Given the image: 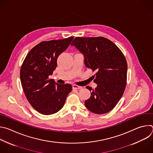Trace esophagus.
Returning <instances> with one entry per match:
<instances>
[{"label":"esophagus","instance_id":"obj_1","mask_svg":"<svg viewBox=\"0 0 153 153\" xmlns=\"http://www.w3.org/2000/svg\"><path fill=\"white\" fill-rule=\"evenodd\" d=\"M82 88V86H77L76 85H73V88L75 89V90H78V89H81Z\"/></svg>","mask_w":153,"mask_h":153}]
</instances>
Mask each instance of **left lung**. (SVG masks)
Returning <instances> with one entry per match:
<instances>
[{
	"label": "left lung",
	"mask_w": 153,
	"mask_h": 153,
	"mask_svg": "<svg viewBox=\"0 0 153 153\" xmlns=\"http://www.w3.org/2000/svg\"><path fill=\"white\" fill-rule=\"evenodd\" d=\"M71 45L83 55L85 66L96 71V88L86 86L91 93L85 101V106L97 114L110 112L121 99L126 85L128 67L123 54L113 42L103 37H77Z\"/></svg>",
	"instance_id": "1"
}]
</instances>
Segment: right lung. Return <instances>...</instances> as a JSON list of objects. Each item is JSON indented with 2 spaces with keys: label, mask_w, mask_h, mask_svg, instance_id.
Returning a JSON list of instances; mask_svg holds the SVG:
<instances>
[{
  "label": "right lung",
  "mask_w": 153,
  "mask_h": 153,
  "mask_svg": "<svg viewBox=\"0 0 153 153\" xmlns=\"http://www.w3.org/2000/svg\"><path fill=\"white\" fill-rule=\"evenodd\" d=\"M74 37L40 42L27 55L20 72L25 96L40 114L58 112L72 90L70 84H59L48 78L57 67L59 56L66 50Z\"/></svg>",
  "instance_id": "right-lung-1"
}]
</instances>
